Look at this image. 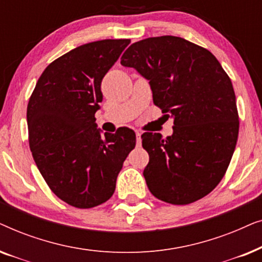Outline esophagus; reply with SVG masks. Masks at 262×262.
Here are the masks:
<instances>
[{
  "label": "esophagus",
  "mask_w": 262,
  "mask_h": 262,
  "mask_svg": "<svg viewBox=\"0 0 262 262\" xmlns=\"http://www.w3.org/2000/svg\"><path fill=\"white\" fill-rule=\"evenodd\" d=\"M136 136H137V146L141 145V136H142V132L141 131H136Z\"/></svg>",
  "instance_id": "1"
}]
</instances>
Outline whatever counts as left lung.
Masks as SVG:
<instances>
[{"mask_svg":"<svg viewBox=\"0 0 262 262\" xmlns=\"http://www.w3.org/2000/svg\"><path fill=\"white\" fill-rule=\"evenodd\" d=\"M120 64L149 80L154 103L174 118L169 137L142 135L149 191L173 205L204 198L223 179L238 137L230 77L209 50L173 35L134 42Z\"/></svg>","mask_w":262,"mask_h":262,"instance_id":"8db88e82","label":"left lung"}]
</instances>
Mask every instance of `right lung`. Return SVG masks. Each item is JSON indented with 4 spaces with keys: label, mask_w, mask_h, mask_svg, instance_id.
<instances>
[{
    "label": "right lung",
    "mask_w": 262,
    "mask_h": 262,
    "mask_svg": "<svg viewBox=\"0 0 262 262\" xmlns=\"http://www.w3.org/2000/svg\"><path fill=\"white\" fill-rule=\"evenodd\" d=\"M130 39L78 46L42 71L27 105L28 142L50 189L69 205L91 209L113 195L118 174L136 145L135 132L101 135L95 112L101 81Z\"/></svg>",
    "instance_id": "obj_1"
}]
</instances>
